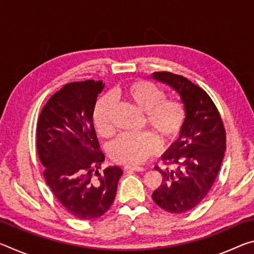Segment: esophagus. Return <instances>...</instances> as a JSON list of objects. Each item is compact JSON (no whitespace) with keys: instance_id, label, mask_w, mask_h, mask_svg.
Here are the masks:
<instances>
[{"instance_id":"34e87169","label":"esophagus","mask_w":254,"mask_h":254,"mask_svg":"<svg viewBox=\"0 0 254 254\" xmlns=\"http://www.w3.org/2000/svg\"><path fill=\"white\" fill-rule=\"evenodd\" d=\"M123 169L126 171H143L142 167H136V166H124Z\"/></svg>"}]
</instances>
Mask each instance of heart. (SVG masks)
<instances>
[{"instance_id":"1","label":"heart","mask_w":254,"mask_h":254,"mask_svg":"<svg viewBox=\"0 0 254 254\" xmlns=\"http://www.w3.org/2000/svg\"><path fill=\"white\" fill-rule=\"evenodd\" d=\"M144 112L145 123L151 127L165 143L173 142L180 135L186 122V110L182 102L165 98V93L158 86L147 80H137L117 92ZM113 101L103 96L97 101L93 112V123L97 134L110 137L114 134ZM160 149V140L150 131L122 133L112 141L109 147L110 158L117 163L135 166L144 162Z\"/></svg>"}]
</instances>
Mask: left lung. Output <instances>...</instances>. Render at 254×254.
Here are the masks:
<instances>
[{
    "instance_id": "8db88e82",
    "label": "left lung",
    "mask_w": 254,
    "mask_h": 254,
    "mask_svg": "<svg viewBox=\"0 0 254 254\" xmlns=\"http://www.w3.org/2000/svg\"><path fill=\"white\" fill-rule=\"evenodd\" d=\"M153 78L179 93L186 122L179 139L162 156L166 168L156 169L162 183L152 192L159 207L173 214L195 208L216 180L225 151V127L212 98L199 86L169 71L153 72Z\"/></svg>"
}]
</instances>
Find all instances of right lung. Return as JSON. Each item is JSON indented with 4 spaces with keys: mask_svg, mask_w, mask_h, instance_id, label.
I'll return each mask as SVG.
<instances>
[{
    "mask_svg": "<svg viewBox=\"0 0 254 254\" xmlns=\"http://www.w3.org/2000/svg\"><path fill=\"white\" fill-rule=\"evenodd\" d=\"M102 80L66 84L51 96L37 124L36 145L44 177L56 198L79 220H95L113 204L120 167L100 171V150L93 112Z\"/></svg>",
    "mask_w": 254,
    "mask_h": 254,
    "instance_id": "right-lung-1",
    "label": "right lung"
}]
</instances>
